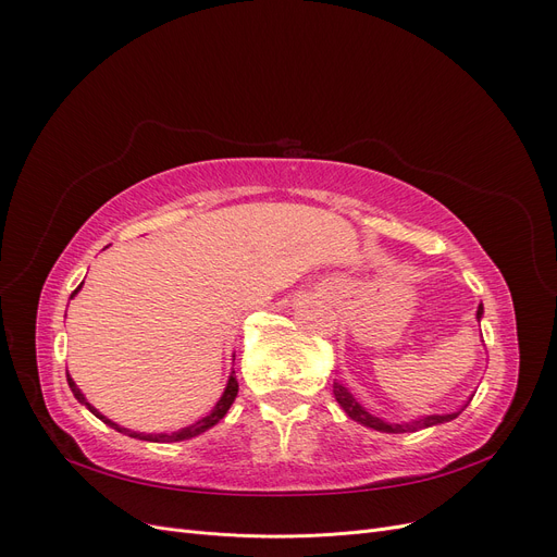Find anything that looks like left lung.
<instances>
[{
	"label": "left lung",
	"mask_w": 557,
	"mask_h": 557,
	"mask_svg": "<svg viewBox=\"0 0 557 557\" xmlns=\"http://www.w3.org/2000/svg\"><path fill=\"white\" fill-rule=\"evenodd\" d=\"M481 315H483V307H479V311H476V318L481 320ZM334 399L339 401V407L346 411V416L348 418H352L356 420V423H360V425H364V428H372V430H376V432H393V434H399V432H418V430H425V428H432V425H440V423H448V420H453V418H458L465 409H467V404L471 401H467L462 409H458V411H453V413H432V416H420V418H416V420H409V423H387V420H383V418H379V416H374V413H369L362 404L350 395V391L348 387L344 385V383H334Z\"/></svg>",
	"instance_id": "8db88e82"
}]
</instances>
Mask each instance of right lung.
Masks as SVG:
<instances>
[{
  "label": "right lung",
  "mask_w": 557,
  "mask_h": 557,
  "mask_svg": "<svg viewBox=\"0 0 557 557\" xmlns=\"http://www.w3.org/2000/svg\"><path fill=\"white\" fill-rule=\"evenodd\" d=\"M83 285V283H81ZM81 285L78 288L72 293V297L81 290ZM66 383H70V387H72V393H74V397L81 401V404H86V407L102 420V423H107V425H111L113 430H117V432H123V434H129V436H134V440H141V442H185V440H193V436H197V434H201V432H207L209 428H213L218 420H223V416L230 411V407H232V401H234V397H237V393H239V383H237V376H234V372L230 374V381H227V385H225V393H223V397L218 399V404L213 407V411L209 413V416H205L201 420H197V423H193L190 428H183V430H178V432H172V434H144V432H132V430H125V428H121V425H115L113 420H109L107 416H102L99 413L92 404L86 399V395H83L81 391H78V385L74 383V379L66 374Z\"/></svg>",
  "instance_id": "1"
}]
</instances>
